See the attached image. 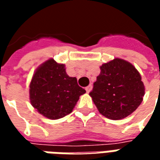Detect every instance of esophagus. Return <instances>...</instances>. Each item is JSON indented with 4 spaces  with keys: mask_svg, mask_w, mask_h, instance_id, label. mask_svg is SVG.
<instances>
[{
    "mask_svg": "<svg viewBox=\"0 0 160 160\" xmlns=\"http://www.w3.org/2000/svg\"><path fill=\"white\" fill-rule=\"evenodd\" d=\"M92 85L87 86V87H86V91H87V92H90L91 91H92Z\"/></svg>",
    "mask_w": 160,
    "mask_h": 160,
    "instance_id": "esophagus-1",
    "label": "esophagus"
}]
</instances>
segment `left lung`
Returning a JSON list of instances; mask_svg holds the SVG:
<instances>
[{
  "label": "left lung",
  "instance_id": "1",
  "mask_svg": "<svg viewBox=\"0 0 160 160\" xmlns=\"http://www.w3.org/2000/svg\"><path fill=\"white\" fill-rule=\"evenodd\" d=\"M94 82L90 96L98 111L111 120H120L132 114L141 104L144 84L137 69L119 58L104 63Z\"/></svg>",
  "mask_w": 160,
  "mask_h": 160
}]
</instances>
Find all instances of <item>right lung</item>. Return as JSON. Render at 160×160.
<instances>
[{"mask_svg":"<svg viewBox=\"0 0 160 160\" xmlns=\"http://www.w3.org/2000/svg\"><path fill=\"white\" fill-rule=\"evenodd\" d=\"M30 100L33 107L49 119H59L73 111L86 90L69 77L64 64L49 59L41 64L30 83Z\"/></svg>","mask_w":160,"mask_h":160,"instance_id":"1","label":"right lung"}]
</instances>
